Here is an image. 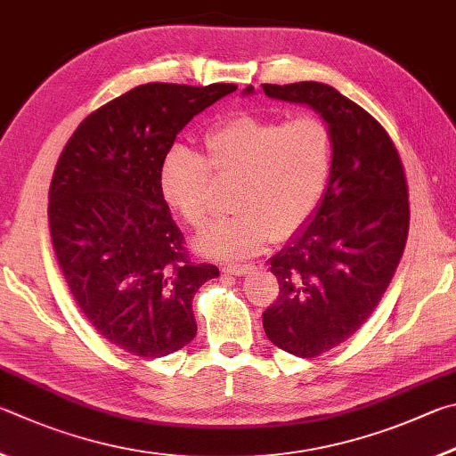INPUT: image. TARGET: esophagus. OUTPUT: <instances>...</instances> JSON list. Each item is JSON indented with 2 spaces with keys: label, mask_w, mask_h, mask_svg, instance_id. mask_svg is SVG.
Returning <instances> with one entry per match:
<instances>
[{
  "label": "esophagus",
  "mask_w": 456,
  "mask_h": 456,
  "mask_svg": "<svg viewBox=\"0 0 456 456\" xmlns=\"http://www.w3.org/2000/svg\"><path fill=\"white\" fill-rule=\"evenodd\" d=\"M222 270H224V273L234 274V276H246V274H252V273H254V266H246V265H226Z\"/></svg>",
  "instance_id": "esophagus-1"
}]
</instances>
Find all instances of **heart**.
<instances>
[{
  "label": "heart",
  "instance_id": "heart-1",
  "mask_svg": "<svg viewBox=\"0 0 456 456\" xmlns=\"http://www.w3.org/2000/svg\"><path fill=\"white\" fill-rule=\"evenodd\" d=\"M208 162L174 146L159 167L166 202L191 226L208 220V191L216 175H240L230 218L208 226L194 248L210 258H248L270 238H289L316 210L332 164L330 132L321 118L289 122L240 114L206 134Z\"/></svg>",
  "mask_w": 456,
  "mask_h": 456
}]
</instances>
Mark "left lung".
<instances>
[{
	"label": "left lung",
	"instance_id": "obj_1",
	"mask_svg": "<svg viewBox=\"0 0 456 456\" xmlns=\"http://www.w3.org/2000/svg\"><path fill=\"white\" fill-rule=\"evenodd\" d=\"M262 90L314 110L332 140L321 202L268 260L281 294L262 314L273 345L313 358L353 337L377 308L409 234V191L385 127L346 95L321 82ZM252 94V86L242 92Z\"/></svg>",
	"mask_w": 456,
	"mask_h": 456
}]
</instances>
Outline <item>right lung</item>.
I'll return each instance as SVG.
<instances>
[{
	"mask_svg": "<svg viewBox=\"0 0 456 456\" xmlns=\"http://www.w3.org/2000/svg\"><path fill=\"white\" fill-rule=\"evenodd\" d=\"M234 84H143L87 116L50 186V234L71 294L111 345L159 358L196 337L191 298L220 270L191 265L159 167L183 127Z\"/></svg>",
	"mask_w": 456,
	"mask_h": 456,
	"instance_id": "1",
	"label": "right lung"
}]
</instances>
